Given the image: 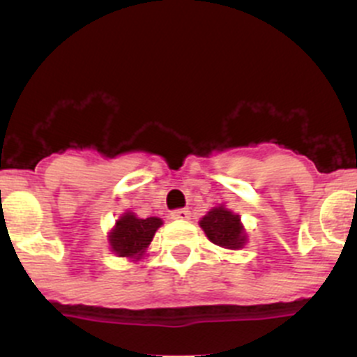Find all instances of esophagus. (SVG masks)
Wrapping results in <instances>:
<instances>
[{
  "label": "esophagus",
  "mask_w": 357,
  "mask_h": 357,
  "mask_svg": "<svg viewBox=\"0 0 357 357\" xmlns=\"http://www.w3.org/2000/svg\"><path fill=\"white\" fill-rule=\"evenodd\" d=\"M171 218L176 221H186V219H190V211L188 208H176L171 212Z\"/></svg>",
  "instance_id": "obj_1"
}]
</instances>
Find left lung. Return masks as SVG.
Listing matches in <instances>:
<instances>
[{
    "label": "left lung",
    "mask_w": 357,
    "mask_h": 357,
    "mask_svg": "<svg viewBox=\"0 0 357 357\" xmlns=\"http://www.w3.org/2000/svg\"><path fill=\"white\" fill-rule=\"evenodd\" d=\"M200 228L204 229L212 243L222 248H229V250H238L247 242L245 229L240 221V215L222 205L211 208L200 219Z\"/></svg>",
    "instance_id": "obj_1"
}]
</instances>
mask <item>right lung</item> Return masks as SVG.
Segmentation results:
<instances>
[{"label": "right lung", "mask_w": 357, "mask_h": 357, "mask_svg": "<svg viewBox=\"0 0 357 357\" xmlns=\"http://www.w3.org/2000/svg\"><path fill=\"white\" fill-rule=\"evenodd\" d=\"M162 226V219L158 218H136L132 212H124L115 222L114 229L109 235L112 250L119 257L142 259L149 248L155 231Z\"/></svg>", "instance_id": "add662e5"}]
</instances>
